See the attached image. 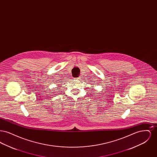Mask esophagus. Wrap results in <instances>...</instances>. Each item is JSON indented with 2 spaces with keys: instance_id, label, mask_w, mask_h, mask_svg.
Here are the masks:
<instances>
[{
  "instance_id": "obj_1",
  "label": "esophagus",
  "mask_w": 157,
  "mask_h": 157,
  "mask_svg": "<svg viewBox=\"0 0 157 157\" xmlns=\"http://www.w3.org/2000/svg\"><path fill=\"white\" fill-rule=\"evenodd\" d=\"M75 79H76V80H80V78H75Z\"/></svg>"
}]
</instances>
